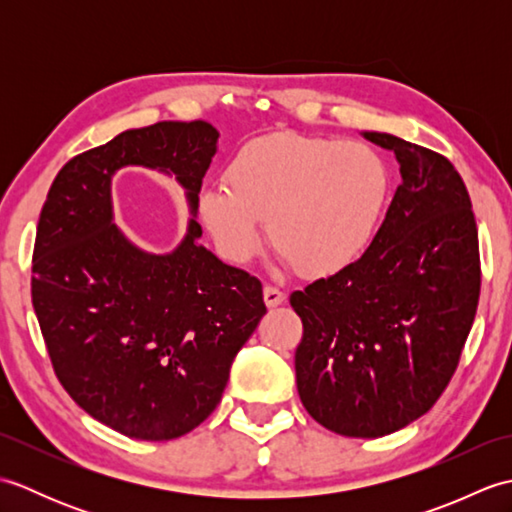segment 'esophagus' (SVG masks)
Here are the masks:
<instances>
[{
  "mask_svg": "<svg viewBox=\"0 0 512 512\" xmlns=\"http://www.w3.org/2000/svg\"><path fill=\"white\" fill-rule=\"evenodd\" d=\"M264 301H266L268 308H277V306H281V303L286 301V295L279 288H275V286H266L264 288Z\"/></svg>",
  "mask_w": 512,
  "mask_h": 512,
  "instance_id": "1",
  "label": "esophagus"
}]
</instances>
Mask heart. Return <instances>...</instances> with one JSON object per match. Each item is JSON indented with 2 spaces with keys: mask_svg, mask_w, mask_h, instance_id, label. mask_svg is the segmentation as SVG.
<instances>
[{
  "mask_svg": "<svg viewBox=\"0 0 512 512\" xmlns=\"http://www.w3.org/2000/svg\"><path fill=\"white\" fill-rule=\"evenodd\" d=\"M226 187L200 193V220L235 264L270 244L297 273L330 277L363 257L385 209L383 158L354 140L273 134L246 143L226 167Z\"/></svg>",
  "mask_w": 512,
  "mask_h": 512,
  "instance_id": "b5f03b06",
  "label": "heart"
}]
</instances>
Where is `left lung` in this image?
I'll list each match as a JSON object with an SVG mask.
<instances>
[{
	"mask_svg": "<svg viewBox=\"0 0 512 512\" xmlns=\"http://www.w3.org/2000/svg\"><path fill=\"white\" fill-rule=\"evenodd\" d=\"M400 165L374 242L350 268L290 295L303 339L297 389L339 436L380 438L424 416L458 367L480 299L471 198L451 162L398 136L363 132Z\"/></svg>",
	"mask_w": 512,
	"mask_h": 512,
	"instance_id": "left-lung-1",
	"label": "left lung"
}]
</instances>
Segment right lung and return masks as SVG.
<instances>
[{
    "label": "right lung",
    "instance_id": "1",
    "mask_svg": "<svg viewBox=\"0 0 512 512\" xmlns=\"http://www.w3.org/2000/svg\"><path fill=\"white\" fill-rule=\"evenodd\" d=\"M217 138L204 121L127 129L72 158L39 215L32 306L52 367L76 405L127 438L173 440L209 418L266 314L259 279L198 242ZM123 166L176 175L185 189L192 220L171 254H147L113 224Z\"/></svg>",
    "mask_w": 512,
    "mask_h": 512
}]
</instances>
